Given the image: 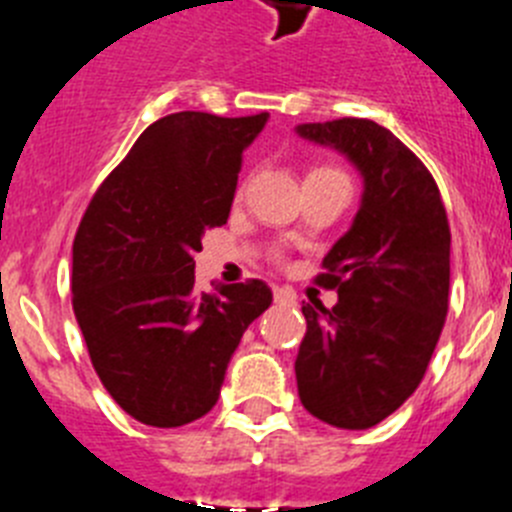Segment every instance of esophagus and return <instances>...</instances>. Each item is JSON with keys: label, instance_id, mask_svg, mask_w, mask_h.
<instances>
[{"label": "esophagus", "instance_id": "34e87169", "mask_svg": "<svg viewBox=\"0 0 512 512\" xmlns=\"http://www.w3.org/2000/svg\"><path fill=\"white\" fill-rule=\"evenodd\" d=\"M273 299L278 306H296V293L291 288H273Z\"/></svg>", "mask_w": 512, "mask_h": 512}]
</instances>
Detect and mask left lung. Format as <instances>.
Masks as SVG:
<instances>
[{
	"label": "left lung",
	"mask_w": 512,
	"mask_h": 512,
	"mask_svg": "<svg viewBox=\"0 0 512 512\" xmlns=\"http://www.w3.org/2000/svg\"><path fill=\"white\" fill-rule=\"evenodd\" d=\"M330 146L363 180L350 229L324 255L317 283L337 304H304L296 358L301 404L342 430H366L420 386L448 311L451 231L425 164L384 126L363 118L296 126Z\"/></svg>",
	"instance_id": "left-lung-1"
}]
</instances>
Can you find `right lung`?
<instances>
[{"label": "right lung", "mask_w": 512, "mask_h": 512, "mask_svg": "<svg viewBox=\"0 0 512 512\" xmlns=\"http://www.w3.org/2000/svg\"><path fill=\"white\" fill-rule=\"evenodd\" d=\"M270 115L172 113L100 185L74 237V317L110 397L151 428L219 402L244 330L273 304L262 281L195 293V252L226 224L242 154Z\"/></svg>", "instance_id": "right-lung-1"}]
</instances>
